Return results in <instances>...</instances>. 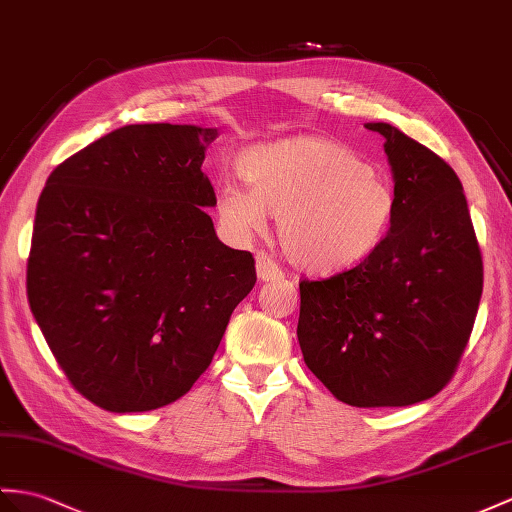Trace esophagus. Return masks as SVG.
Instances as JSON below:
<instances>
[{"label":"esophagus","instance_id":"esophagus-1","mask_svg":"<svg viewBox=\"0 0 512 512\" xmlns=\"http://www.w3.org/2000/svg\"><path fill=\"white\" fill-rule=\"evenodd\" d=\"M256 273H258V278L263 280V282H276V280L284 278V273L278 267L276 260H273L265 252H258L256 254Z\"/></svg>","mask_w":512,"mask_h":512}]
</instances>
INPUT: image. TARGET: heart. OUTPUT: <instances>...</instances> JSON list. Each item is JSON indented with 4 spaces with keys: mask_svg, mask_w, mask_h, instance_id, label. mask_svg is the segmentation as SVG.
Returning <instances> with one entry per match:
<instances>
[{
    "mask_svg": "<svg viewBox=\"0 0 512 512\" xmlns=\"http://www.w3.org/2000/svg\"><path fill=\"white\" fill-rule=\"evenodd\" d=\"M249 184L226 182L217 213L236 239L278 215V241L286 258L317 276H334L378 252L397 215V191L350 147L323 136H299L249 152Z\"/></svg>",
    "mask_w": 512,
    "mask_h": 512,
    "instance_id": "obj_1",
    "label": "heart"
}]
</instances>
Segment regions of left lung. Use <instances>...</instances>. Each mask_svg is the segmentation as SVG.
<instances>
[{"mask_svg": "<svg viewBox=\"0 0 512 512\" xmlns=\"http://www.w3.org/2000/svg\"><path fill=\"white\" fill-rule=\"evenodd\" d=\"M397 215L365 263L299 282L304 363L350 406H410L452 380L478 315L482 254L454 169L389 123Z\"/></svg>", "mask_w": 512, "mask_h": 512, "instance_id": "8db88e82", "label": "left lung"}]
</instances>
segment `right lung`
I'll return each mask as SVG.
<instances>
[{
	"mask_svg": "<svg viewBox=\"0 0 512 512\" xmlns=\"http://www.w3.org/2000/svg\"><path fill=\"white\" fill-rule=\"evenodd\" d=\"M215 128L136 123L52 171L36 206L28 302L60 369L110 413L180 400L213 363L254 256L204 208Z\"/></svg>",
	"mask_w": 512,
	"mask_h": 512,
	"instance_id": "right-lung-1",
	"label": "right lung"
}]
</instances>
